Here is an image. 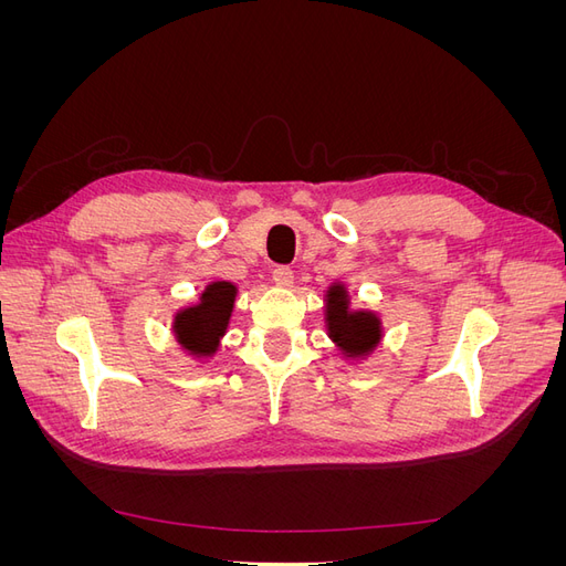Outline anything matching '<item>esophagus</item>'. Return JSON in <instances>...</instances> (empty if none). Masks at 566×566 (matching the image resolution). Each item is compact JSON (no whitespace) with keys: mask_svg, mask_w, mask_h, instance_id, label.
<instances>
[{"mask_svg":"<svg viewBox=\"0 0 566 566\" xmlns=\"http://www.w3.org/2000/svg\"><path fill=\"white\" fill-rule=\"evenodd\" d=\"M273 283H276L279 287H293L295 283V273L290 266H276L273 269Z\"/></svg>","mask_w":566,"mask_h":566,"instance_id":"obj_1","label":"esophagus"}]
</instances>
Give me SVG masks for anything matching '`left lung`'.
I'll list each match as a JSON object with an SVG mask.
<instances>
[{"label":"left lung","instance_id":"8db88e82","mask_svg":"<svg viewBox=\"0 0 566 566\" xmlns=\"http://www.w3.org/2000/svg\"><path fill=\"white\" fill-rule=\"evenodd\" d=\"M325 328L347 361H361L382 342V321L375 312L352 310L345 283L325 290Z\"/></svg>","mask_w":566,"mask_h":566}]
</instances>
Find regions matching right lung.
I'll return each instance as SVG.
<instances>
[{"label": "right lung", "instance_id": "add662e5", "mask_svg": "<svg viewBox=\"0 0 566 566\" xmlns=\"http://www.w3.org/2000/svg\"><path fill=\"white\" fill-rule=\"evenodd\" d=\"M238 287L231 281H212L205 285L196 304H188L175 314L172 333L177 345L193 358H210L217 354L221 337L227 335L235 306Z\"/></svg>", "mask_w": 566, "mask_h": 566}]
</instances>
